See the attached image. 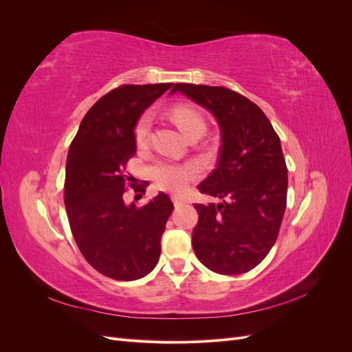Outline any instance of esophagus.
<instances>
[{"instance_id": "esophagus-1", "label": "esophagus", "mask_w": 352, "mask_h": 352, "mask_svg": "<svg viewBox=\"0 0 352 352\" xmlns=\"http://www.w3.org/2000/svg\"><path fill=\"white\" fill-rule=\"evenodd\" d=\"M172 201H173V204H175V207H179V206H182V204H184V202H185L184 197H179V195H173V197H172Z\"/></svg>"}]
</instances>
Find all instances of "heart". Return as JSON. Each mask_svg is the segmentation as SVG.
I'll return each instance as SVG.
<instances>
[{
	"instance_id": "obj_1",
	"label": "heart",
	"mask_w": 352,
	"mask_h": 352,
	"mask_svg": "<svg viewBox=\"0 0 352 352\" xmlns=\"http://www.w3.org/2000/svg\"><path fill=\"white\" fill-rule=\"evenodd\" d=\"M172 119L179 126L186 138L197 132H206V120L201 113L186 104H176L172 109ZM153 126V114L145 111L141 114L135 124V141L138 146H144L148 142V136ZM150 176L158 189L168 192H180L185 186L199 176L201 170L197 163H173L160 160L150 166Z\"/></svg>"
}]
</instances>
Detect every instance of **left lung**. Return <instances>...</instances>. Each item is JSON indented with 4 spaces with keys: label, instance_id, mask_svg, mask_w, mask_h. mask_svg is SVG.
I'll return each mask as SVG.
<instances>
[{
    "label": "left lung",
    "instance_id": "obj_1",
    "mask_svg": "<svg viewBox=\"0 0 352 352\" xmlns=\"http://www.w3.org/2000/svg\"><path fill=\"white\" fill-rule=\"evenodd\" d=\"M206 107L217 119V167L198 185L221 204H195L192 247L198 260L220 274L258 265L279 235L286 208L287 167L278 133L257 104L225 87L176 83L172 92Z\"/></svg>",
    "mask_w": 352,
    "mask_h": 352
}]
</instances>
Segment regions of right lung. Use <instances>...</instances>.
Returning <instances> with one entry per match:
<instances>
[{
    "mask_svg": "<svg viewBox=\"0 0 352 352\" xmlns=\"http://www.w3.org/2000/svg\"><path fill=\"white\" fill-rule=\"evenodd\" d=\"M173 83L122 85L95 102L69 148L65 204L73 238L92 267L116 280H136L160 258L170 198L160 192L145 206H127V186L144 192L126 173L136 153L135 124Z\"/></svg>",
    "mask_w": 352,
    "mask_h": 352,
    "instance_id": "add662e5",
    "label": "right lung"
}]
</instances>
